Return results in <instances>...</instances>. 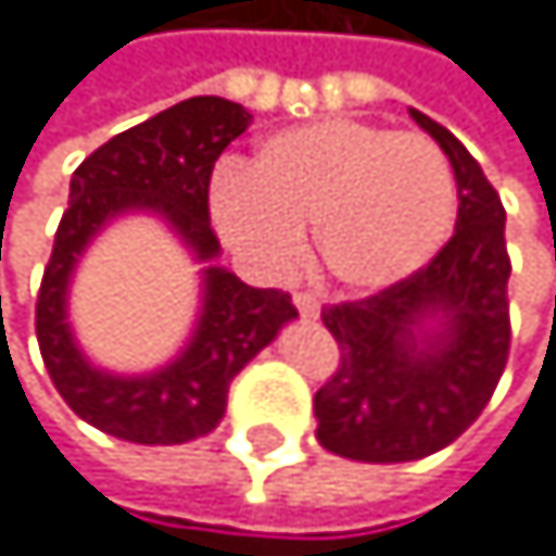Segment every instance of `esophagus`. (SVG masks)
<instances>
[{"label":"esophagus","instance_id":"esophagus-1","mask_svg":"<svg viewBox=\"0 0 556 556\" xmlns=\"http://www.w3.org/2000/svg\"><path fill=\"white\" fill-rule=\"evenodd\" d=\"M293 304H298L301 318H307V321L321 315V304H318V298H315V293H293Z\"/></svg>","mask_w":556,"mask_h":556}]
</instances>
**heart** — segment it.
<instances>
[{
	"mask_svg": "<svg viewBox=\"0 0 556 556\" xmlns=\"http://www.w3.org/2000/svg\"><path fill=\"white\" fill-rule=\"evenodd\" d=\"M211 217L228 245L269 269L290 266L315 228L328 280L380 293L446 245L456 179L426 134L328 116L269 134L249 176L224 168L211 186Z\"/></svg>",
	"mask_w": 556,
	"mask_h": 556,
	"instance_id": "1",
	"label": "heart"
}]
</instances>
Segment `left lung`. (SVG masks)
Wrapping results in <instances>:
<instances>
[{
  "label": "left lung",
  "instance_id": "1",
  "mask_svg": "<svg viewBox=\"0 0 556 556\" xmlns=\"http://www.w3.org/2000/svg\"><path fill=\"white\" fill-rule=\"evenodd\" d=\"M412 121L453 165V238L412 280L321 311L342 359L315 394L318 443L363 464L422 460L467 432L498 388L513 339L495 186L443 124L418 110Z\"/></svg>",
  "mask_w": 556,
  "mask_h": 556
}]
</instances>
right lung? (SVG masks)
Wrapping results in <instances>:
<instances>
[{
  "label": "right lung",
  "instance_id": "obj_1",
  "mask_svg": "<svg viewBox=\"0 0 556 556\" xmlns=\"http://www.w3.org/2000/svg\"><path fill=\"white\" fill-rule=\"evenodd\" d=\"M249 124L252 113L241 103L193 96L116 134L72 176L68 211L58 224L54 252L37 293V342L68 408L116 440L176 446L214 432L241 366L298 318L290 293L249 287L231 269L217 266L220 241L207 211L211 173L220 151ZM127 213L159 216L204 266L191 339L165 367L148 375H113L96 367L67 321L77 258L96 233Z\"/></svg>",
  "mask_w": 556,
  "mask_h": 556
}]
</instances>
